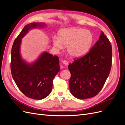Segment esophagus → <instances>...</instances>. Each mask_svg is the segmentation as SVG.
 <instances>
[{
	"mask_svg": "<svg viewBox=\"0 0 125 125\" xmlns=\"http://www.w3.org/2000/svg\"><path fill=\"white\" fill-rule=\"evenodd\" d=\"M62 62L64 64V65H66V66L68 65V62L66 61V60H62Z\"/></svg>",
	"mask_w": 125,
	"mask_h": 125,
	"instance_id": "34e87169",
	"label": "esophagus"
}]
</instances>
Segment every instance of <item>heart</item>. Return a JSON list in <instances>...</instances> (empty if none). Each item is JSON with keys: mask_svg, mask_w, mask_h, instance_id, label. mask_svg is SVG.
Listing matches in <instances>:
<instances>
[{"mask_svg": "<svg viewBox=\"0 0 125 125\" xmlns=\"http://www.w3.org/2000/svg\"><path fill=\"white\" fill-rule=\"evenodd\" d=\"M93 40L92 34L89 30L71 28L60 30L58 37L52 39V43L59 51L63 50L64 45H67L68 54L73 58H79L88 52Z\"/></svg>", "mask_w": 125, "mask_h": 125, "instance_id": "heart-1", "label": "heart"}]
</instances>
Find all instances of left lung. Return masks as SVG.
Here are the masks:
<instances>
[{"label": "left lung", "mask_w": 125, "mask_h": 125, "mask_svg": "<svg viewBox=\"0 0 125 125\" xmlns=\"http://www.w3.org/2000/svg\"><path fill=\"white\" fill-rule=\"evenodd\" d=\"M112 51L110 42L102 31L99 40L88 53L69 64V89L73 96L86 99L100 92L110 73Z\"/></svg>", "instance_id": "obj_1"}]
</instances>
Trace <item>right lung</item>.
Masks as SVG:
<instances>
[{"label": "right lung", "mask_w": 125, "mask_h": 125, "mask_svg": "<svg viewBox=\"0 0 125 125\" xmlns=\"http://www.w3.org/2000/svg\"><path fill=\"white\" fill-rule=\"evenodd\" d=\"M42 22L26 25L14 40L11 57V71L18 88L25 96L42 100L52 90V80L60 70L59 58L46 52L42 53L35 61L29 63L22 58L20 47L22 39L30 30L45 28Z\"/></svg>", "instance_id": "add662e5"}]
</instances>
